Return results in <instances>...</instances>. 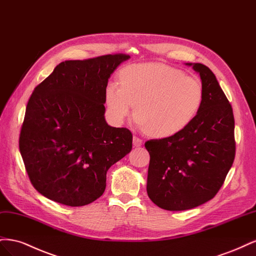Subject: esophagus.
Returning <instances> with one entry per match:
<instances>
[{"instance_id":"34e87169","label":"esophagus","mask_w":256,"mask_h":256,"mask_svg":"<svg viewBox=\"0 0 256 256\" xmlns=\"http://www.w3.org/2000/svg\"><path fill=\"white\" fill-rule=\"evenodd\" d=\"M132 143H134V147H138V146H141V145L143 144V141L141 140V138H138V136H134Z\"/></svg>"}]
</instances>
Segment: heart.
I'll return each mask as SVG.
<instances>
[{
  "label": "heart",
  "mask_w": 256,
  "mask_h": 256,
  "mask_svg": "<svg viewBox=\"0 0 256 256\" xmlns=\"http://www.w3.org/2000/svg\"><path fill=\"white\" fill-rule=\"evenodd\" d=\"M120 84L109 82L104 102L111 118L122 124L132 115L154 136L182 132L194 120L203 104V86L196 78L164 64H138L122 68Z\"/></svg>",
  "instance_id": "b5f03b06"
}]
</instances>
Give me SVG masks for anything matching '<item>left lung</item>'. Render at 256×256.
Wrapping results in <instances>:
<instances>
[{
	"mask_svg": "<svg viewBox=\"0 0 256 256\" xmlns=\"http://www.w3.org/2000/svg\"><path fill=\"white\" fill-rule=\"evenodd\" d=\"M200 76L203 104L190 125L145 143L150 160L147 194L162 209L187 210L212 200L235 158L233 109L207 66L186 63Z\"/></svg>",
	"mask_w": 256,
	"mask_h": 256,
	"instance_id": "8db88e82",
	"label": "left lung"
}]
</instances>
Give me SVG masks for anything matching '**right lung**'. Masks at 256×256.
Instances as JSON below:
<instances>
[{
  "label": "right lung",
  "instance_id": "1",
  "mask_svg": "<svg viewBox=\"0 0 256 256\" xmlns=\"http://www.w3.org/2000/svg\"><path fill=\"white\" fill-rule=\"evenodd\" d=\"M126 54L62 62L35 88L19 148L34 188L76 207L102 196L106 172L132 148L126 128L108 125L104 90Z\"/></svg>",
  "mask_w": 256,
  "mask_h": 256
}]
</instances>
